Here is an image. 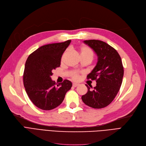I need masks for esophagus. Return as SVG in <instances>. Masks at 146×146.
<instances>
[{
	"label": "esophagus",
	"mask_w": 146,
	"mask_h": 146,
	"mask_svg": "<svg viewBox=\"0 0 146 146\" xmlns=\"http://www.w3.org/2000/svg\"><path fill=\"white\" fill-rule=\"evenodd\" d=\"M79 85L78 84H77V83H74L73 84H72V86H73V87H77V86H78Z\"/></svg>",
	"instance_id": "esophagus-1"
}]
</instances>
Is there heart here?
<instances>
[{
    "label": "heart",
    "instance_id": "heart-1",
    "mask_svg": "<svg viewBox=\"0 0 146 146\" xmlns=\"http://www.w3.org/2000/svg\"><path fill=\"white\" fill-rule=\"evenodd\" d=\"M79 54L80 55V57L82 56H86V57H89V58L92 59L93 58V52L91 49L90 47L88 46H83L79 48ZM66 54L64 53V55ZM72 78L74 80H78L79 78H80V75L78 72H74L72 74Z\"/></svg>",
    "mask_w": 146,
    "mask_h": 146
}]
</instances>
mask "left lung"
Listing matches in <instances>:
<instances>
[{
  "mask_svg": "<svg viewBox=\"0 0 146 146\" xmlns=\"http://www.w3.org/2000/svg\"><path fill=\"white\" fill-rule=\"evenodd\" d=\"M93 49L98 57V63L87 78L96 80L92 91L86 85L88 92L82 96L83 102L93 108L107 107L115 98L122 82L123 68L118 52L107 43L100 40L84 41Z\"/></svg>",
  "mask_w": 146,
  "mask_h": 146,
  "instance_id": "obj_1",
  "label": "left lung"
}]
</instances>
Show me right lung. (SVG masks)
Here are the masks:
<instances>
[{"label":"right lung","instance_id":"right-lung-1","mask_svg":"<svg viewBox=\"0 0 146 146\" xmlns=\"http://www.w3.org/2000/svg\"><path fill=\"white\" fill-rule=\"evenodd\" d=\"M71 40L42 46L31 54L26 61L23 75L26 92L32 103L43 110L59 106L72 87L64 80L56 85L51 78L53 70L60 66L62 55Z\"/></svg>","mask_w":146,"mask_h":146}]
</instances>
